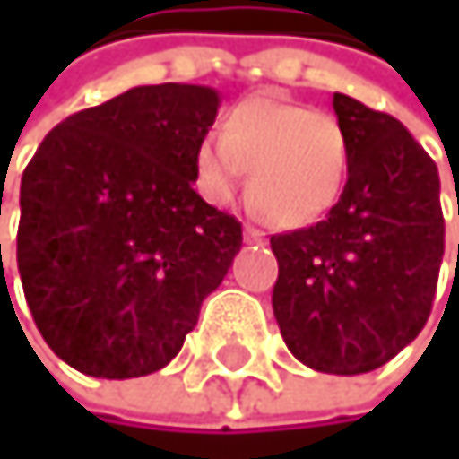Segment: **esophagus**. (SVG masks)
Segmentation results:
<instances>
[{
  "label": "esophagus",
  "instance_id": "34e87169",
  "mask_svg": "<svg viewBox=\"0 0 459 459\" xmlns=\"http://www.w3.org/2000/svg\"><path fill=\"white\" fill-rule=\"evenodd\" d=\"M245 239L247 242H264V234L258 231V228H253V225H245Z\"/></svg>",
  "mask_w": 459,
  "mask_h": 459
}]
</instances>
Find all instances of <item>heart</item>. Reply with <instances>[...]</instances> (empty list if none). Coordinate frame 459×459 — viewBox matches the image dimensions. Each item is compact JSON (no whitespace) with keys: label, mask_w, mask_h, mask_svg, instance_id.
<instances>
[{"label":"heart","mask_w":459,"mask_h":459,"mask_svg":"<svg viewBox=\"0 0 459 459\" xmlns=\"http://www.w3.org/2000/svg\"><path fill=\"white\" fill-rule=\"evenodd\" d=\"M347 162V134L336 117L273 96L231 107L220 137H204L195 148L198 186L212 204H231L242 173H250V206L281 228L314 222L336 204Z\"/></svg>","instance_id":"b5f03b06"}]
</instances>
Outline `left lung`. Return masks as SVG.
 <instances>
[{"label":"left lung","instance_id":"1","mask_svg":"<svg viewBox=\"0 0 459 459\" xmlns=\"http://www.w3.org/2000/svg\"><path fill=\"white\" fill-rule=\"evenodd\" d=\"M350 162L325 220L270 239L273 311L291 355L325 375H363L429 319L444 261L440 178L429 153L385 112L336 93Z\"/></svg>","mask_w":459,"mask_h":459}]
</instances>
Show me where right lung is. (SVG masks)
<instances>
[{
  "mask_svg": "<svg viewBox=\"0 0 459 459\" xmlns=\"http://www.w3.org/2000/svg\"><path fill=\"white\" fill-rule=\"evenodd\" d=\"M217 107L204 84L132 87L57 123L30 160L15 258L43 342L76 372H160L234 264L242 222L192 189Z\"/></svg>",
  "mask_w": 459,
  "mask_h": 459,
  "instance_id": "right-lung-1",
  "label": "right lung"
}]
</instances>
